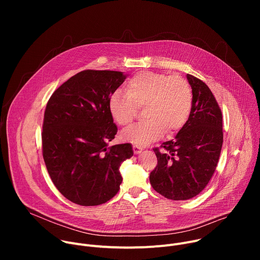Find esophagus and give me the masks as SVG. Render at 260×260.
I'll return each instance as SVG.
<instances>
[{
  "mask_svg": "<svg viewBox=\"0 0 260 260\" xmlns=\"http://www.w3.org/2000/svg\"><path fill=\"white\" fill-rule=\"evenodd\" d=\"M133 150H134L135 154H139V153H141V152H142L143 148H142V147H140V146H138V145H134V146H133Z\"/></svg>",
  "mask_w": 260,
  "mask_h": 260,
  "instance_id": "esophagus-1",
  "label": "esophagus"
}]
</instances>
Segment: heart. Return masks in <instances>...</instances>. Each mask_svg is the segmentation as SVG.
Segmentation results:
<instances>
[{"label": "heart", "mask_w": 260, "mask_h": 260, "mask_svg": "<svg viewBox=\"0 0 260 260\" xmlns=\"http://www.w3.org/2000/svg\"><path fill=\"white\" fill-rule=\"evenodd\" d=\"M125 93L116 90L108 99L111 117L120 126L132 124L138 111L145 107L146 121L124 131L123 141L147 145L173 136L188 121L192 109V90L186 79L164 73L142 72L125 84Z\"/></svg>", "instance_id": "obj_1"}]
</instances>
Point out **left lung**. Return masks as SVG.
I'll use <instances>...</instances> for the list:
<instances>
[{
	"label": "left lung",
	"instance_id": "1",
	"mask_svg": "<svg viewBox=\"0 0 260 260\" xmlns=\"http://www.w3.org/2000/svg\"><path fill=\"white\" fill-rule=\"evenodd\" d=\"M186 77L192 89L190 116L175 140L153 148L157 166L149 177L156 192L174 201L189 200L204 190L223 143L222 113L214 94L201 79Z\"/></svg>",
	"mask_w": 260,
	"mask_h": 260
}]
</instances>
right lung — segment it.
<instances>
[{
	"instance_id": "add662e5",
	"label": "right lung",
	"mask_w": 260,
	"mask_h": 260,
	"mask_svg": "<svg viewBox=\"0 0 260 260\" xmlns=\"http://www.w3.org/2000/svg\"><path fill=\"white\" fill-rule=\"evenodd\" d=\"M125 78L117 71H81L46 105L43 158L55 187L72 203L102 205L119 190V167L134 152L129 143L108 147L117 134L108 99Z\"/></svg>"
}]
</instances>
